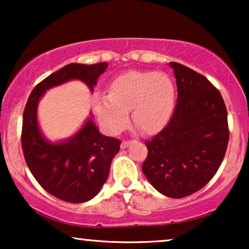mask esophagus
<instances>
[{
    "instance_id": "1",
    "label": "esophagus",
    "mask_w": 249,
    "mask_h": 249,
    "mask_svg": "<svg viewBox=\"0 0 249 249\" xmlns=\"http://www.w3.org/2000/svg\"><path fill=\"white\" fill-rule=\"evenodd\" d=\"M129 144H130V142H128V141H124V142H121V148H122V149L127 148L128 146H129Z\"/></svg>"
}]
</instances>
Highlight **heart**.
<instances>
[{
	"mask_svg": "<svg viewBox=\"0 0 249 249\" xmlns=\"http://www.w3.org/2000/svg\"><path fill=\"white\" fill-rule=\"evenodd\" d=\"M176 89L171 78L156 71H127L114 78L108 94L93 96V108L102 127L118 134L131 121L145 134L159 131L171 117Z\"/></svg>",
	"mask_w": 249,
	"mask_h": 249,
	"instance_id": "1",
	"label": "heart"
}]
</instances>
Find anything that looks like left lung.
<instances>
[{"label": "left lung", "mask_w": 249, "mask_h": 249, "mask_svg": "<svg viewBox=\"0 0 249 249\" xmlns=\"http://www.w3.org/2000/svg\"><path fill=\"white\" fill-rule=\"evenodd\" d=\"M178 98L171 120L146 142L142 170L151 185L171 198L202 189L215 175L226 154L228 113L220 91L188 67L170 62Z\"/></svg>", "instance_id": "1"}]
</instances>
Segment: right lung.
Here are the masks:
<instances>
[{"label": "right lung", "mask_w": 249, "mask_h": 249, "mask_svg": "<svg viewBox=\"0 0 249 249\" xmlns=\"http://www.w3.org/2000/svg\"><path fill=\"white\" fill-rule=\"evenodd\" d=\"M107 68V62L67 64L34 88L23 111L21 145L27 165L47 193L66 202H88L101 192L121 142L102 135L91 113L72 136L49 141L40 130L37 107L46 90L71 80H79L94 91Z\"/></svg>", "instance_id": "add662e5"}]
</instances>
